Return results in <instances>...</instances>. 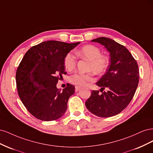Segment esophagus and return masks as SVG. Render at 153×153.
I'll return each mask as SVG.
<instances>
[{"label": "esophagus", "mask_w": 153, "mask_h": 153, "mask_svg": "<svg viewBox=\"0 0 153 153\" xmlns=\"http://www.w3.org/2000/svg\"><path fill=\"white\" fill-rule=\"evenodd\" d=\"M80 89H81V87H80V86H75V91L76 92L78 91Z\"/></svg>", "instance_id": "34e87169"}]
</instances>
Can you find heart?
I'll return each mask as SVG.
<instances>
[{
    "mask_svg": "<svg viewBox=\"0 0 153 153\" xmlns=\"http://www.w3.org/2000/svg\"><path fill=\"white\" fill-rule=\"evenodd\" d=\"M101 50L92 45H87L76 50L75 53L81 59L89 61L87 73H75L69 76V82L77 86H85L94 81V73L101 75L105 73L109 66L110 59L108 55L101 53ZM76 59L71 53H68L64 59V66L68 71L75 68Z\"/></svg>",
    "mask_w": 153,
    "mask_h": 153,
    "instance_id": "heart-1",
    "label": "heart"
}]
</instances>
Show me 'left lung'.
Returning a JSON list of instances; mask_svg holds the SVG:
<instances>
[{"label": "left lung", "mask_w": 153, "mask_h": 153, "mask_svg": "<svg viewBox=\"0 0 153 153\" xmlns=\"http://www.w3.org/2000/svg\"><path fill=\"white\" fill-rule=\"evenodd\" d=\"M105 46L110 53V64L96 85L99 91H91L85 102L91 113L101 117L119 114L131 102L139 81V69L136 60L124 46L105 37L92 40ZM106 88L107 92L103 91Z\"/></svg>", "instance_id": "1"}]
</instances>
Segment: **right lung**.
<instances>
[{
    "instance_id": "add662e5",
    "label": "right lung",
    "mask_w": 153,
    "mask_h": 153,
    "mask_svg": "<svg viewBox=\"0 0 153 153\" xmlns=\"http://www.w3.org/2000/svg\"><path fill=\"white\" fill-rule=\"evenodd\" d=\"M80 42L47 41L33 46L25 54L16 73L18 94L27 110L41 121L61 117L68 108L75 86L67 84L61 91L58 80L66 74L64 59Z\"/></svg>"
}]
</instances>
